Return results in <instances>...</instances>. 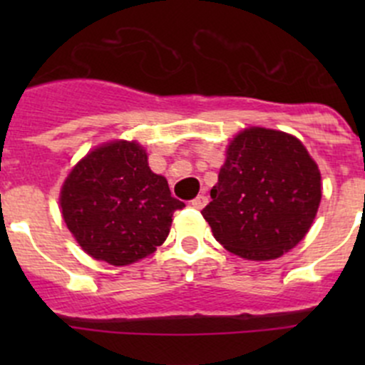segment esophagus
Returning a JSON list of instances; mask_svg holds the SVG:
<instances>
[{"label": "esophagus", "instance_id": "1", "mask_svg": "<svg viewBox=\"0 0 365 365\" xmlns=\"http://www.w3.org/2000/svg\"><path fill=\"white\" fill-rule=\"evenodd\" d=\"M206 203H208V197H206L205 194H200V196L194 197V200H192V206H194V208H197V210L203 208Z\"/></svg>", "mask_w": 365, "mask_h": 365}]
</instances>
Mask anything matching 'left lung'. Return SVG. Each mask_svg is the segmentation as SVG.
I'll use <instances>...</instances> for the list:
<instances>
[{
  "label": "left lung",
  "instance_id": "1",
  "mask_svg": "<svg viewBox=\"0 0 365 365\" xmlns=\"http://www.w3.org/2000/svg\"><path fill=\"white\" fill-rule=\"evenodd\" d=\"M210 196L201 213L224 249L245 259H275L311 227L322 176L297 138L252 127L230 145Z\"/></svg>",
  "mask_w": 365,
  "mask_h": 365
}]
</instances>
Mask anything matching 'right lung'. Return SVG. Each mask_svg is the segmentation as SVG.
<instances>
[{
	"label": "right lung",
	"instance_id": "1",
	"mask_svg": "<svg viewBox=\"0 0 365 365\" xmlns=\"http://www.w3.org/2000/svg\"><path fill=\"white\" fill-rule=\"evenodd\" d=\"M61 213L83 251L123 267L155 251L169 235L173 213L185 203L148 165L135 143L114 141L88 153L61 189Z\"/></svg>",
	"mask_w": 365,
	"mask_h": 365
}]
</instances>
